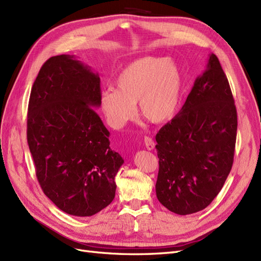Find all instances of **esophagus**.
<instances>
[{"instance_id":"obj_1","label":"esophagus","mask_w":261,"mask_h":261,"mask_svg":"<svg viewBox=\"0 0 261 261\" xmlns=\"http://www.w3.org/2000/svg\"><path fill=\"white\" fill-rule=\"evenodd\" d=\"M144 141H145V146H146V148L148 149V150H152L153 148H154V141L150 138V137H148V136H146L145 137V139H144Z\"/></svg>"}]
</instances>
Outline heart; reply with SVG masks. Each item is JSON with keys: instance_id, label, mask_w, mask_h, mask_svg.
Returning a JSON list of instances; mask_svg holds the SVG:
<instances>
[{"instance_id": "obj_1", "label": "heart", "mask_w": 261, "mask_h": 261, "mask_svg": "<svg viewBox=\"0 0 261 261\" xmlns=\"http://www.w3.org/2000/svg\"><path fill=\"white\" fill-rule=\"evenodd\" d=\"M116 89L100 94V109L108 124L122 128L136 112L152 123H164L175 114L183 90V75L168 58L145 57L133 61L118 74Z\"/></svg>"}]
</instances>
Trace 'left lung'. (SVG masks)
I'll list each match as a JSON object with an SVG mask.
<instances>
[{
    "instance_id": "left-lung-1",
    "label": "left lung",
    "mask_w": 261,
    "mask_h": 261,
    "mask_svg": "<svg viewBox=\"0 0 261 261\" xmlns=\"http://www.w3.org/2000/svg\"><path fill=\"white\" fill-rule=\"evenodd\" d=\"M236 130L230 85L211 53L180 111L155 136L158 200L180 216L208 207L230 174Z\"/></svg>"
}]
</instances>
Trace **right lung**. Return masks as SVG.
<instances>
[{
  "instance_id": "1",
  "label": "right lung",
  "mask_w": 261,
  "mask_h": 261,
  "mask_svg": "<svg viewBox=\"0 0 261 261\" xmlns=\"http://www.w3.org/2000/svg\"><path fill=\"white\" fill-rule=\"evenodd\" d=\"M100 78L75 55L52 57L31 89L27 141L45 196L76 217L96 215L115 197L123 158L110 147Z\"/></svg>"
}]
</instances>
